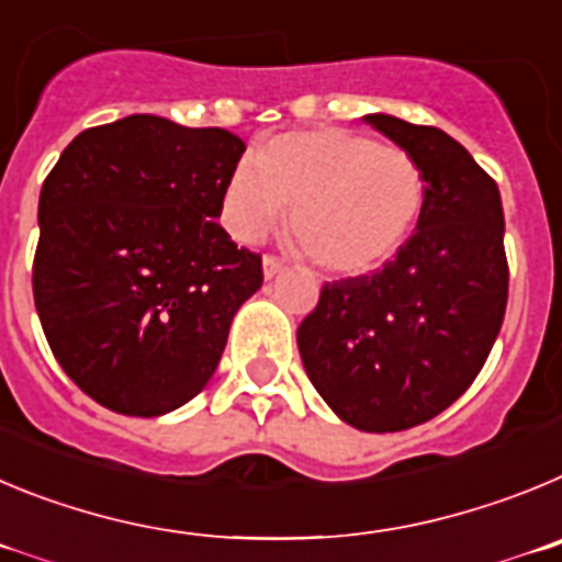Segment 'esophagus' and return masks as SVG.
Masks as SVG:
<instances>
[{
  "mask_svg": "<svg viewBox=\"0 0 562 562\" xmlns=\"http://www.w3.org/2000/svg\"><path fill=\"white\" fill-rule=\"evenodd\" d=\"M282 269H285V262L282 260H277V257H269V255L262 257V277H266V280H274Z\"/></svg>",
  "mask_w": 562,
  "mask_h": 562,
  "instance_id": "esophagus-1",
  "label": "esophagus"
}]
</instances>
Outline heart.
Returning a JSON list of instances; mask_svg holds the SVG:
<instances>
[{
	"mask_svg": "<svg viewBox=\"0 0 562 562\" xmlns=\"http://www.w3.org/2000/svg\"><path fill=\"white\" fill-rule=\"evenodd\" d=\"M288 206L296 244L318 269L361 277L383 269L426 210V173L408 150L344 128L291 131L235 165L224 221L255 244Z\"/></svg>",
	"mask_w": 562,
	"mask_h": 562,
	"instance_id": "obj_1",
	"label": "heart"
}]
</instances>
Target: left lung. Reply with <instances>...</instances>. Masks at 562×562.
Listing matches in <instances>:
<instances>
[{
	"label": "left lung",
	"instance_id": "left-lung-1",
	"mask_svg": "<svg viewBox=\"0 0 562 562\" xmlns=\"http://www.w3.org/2000/svg\"><path fill=\"white\" fill-rule=\"evenodd\" d=\"M426 173V210L375 274L322 288L296 330L305 372L358 431H406L476 381L507 307L504 210L495 181L445 131L367 114Z\"/></svg>",
	"mask_w": 562,
	"mask_h": 562
}]
</instances>
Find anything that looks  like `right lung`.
Listing matches in <instances>:
<instances>
[{"label": "right lung", "instance_id": "obj_1", "mask_svg": "<svg viewBox=\"0 0 562 562\" xmlns=\"http://www.w3.org/2000/svg\"><path fill=\"white\" fill-rule=\"evenodd\" d=\"M224 128L154 114L86 128L38 199L35 311L53 356L92 401L176 412L210 383L262 260L221 218L244 156Z\"/></svg>", "mask_w": 562, "mask_h": 562}]
</instances>
